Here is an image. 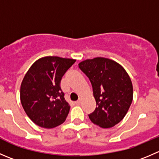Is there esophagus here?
Wrapping results in <instances>:
<instances>
[{"label":"esophagus","mask_w":159,"mask_h":159,"mask_svg":"<svg viewBox=\"0 0 159 159\" xmlns=\"http://www.w3.org/2000/svg\"><path fill=\"white\" fill-rule=\"evenodd\" d=\"M81 98H79L78 101L75 102V103H76V105H80V104H81Z\"/></svg>","instance_id":"34e87169"}]
</instances>
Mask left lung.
<instances>
[{
	"label": "left lung",
	"mask_w": 159,
	"mask_h": 159,
	"mask_svg": "<svg viewBox=\"0 0 159 159\" xmlns=\"http://www.w3.org/2000/svg\"><path fill=\"white\" fill-rule=\"evenodd\" d=\"M89 78L97 107L89 115L93 124L109 128L122 120L133 100V85L125 69L112 60L96 57L79 63Z\"/></svg>",
	"instance_id": "8db88e82"
}]
</instances>
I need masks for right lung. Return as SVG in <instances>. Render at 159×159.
Masks as SVG:
<instances>
[{
    "mask_svg": "<svg viewBox=\"0 0 159 159\" xmlns=\"http://www.w3.org/2000/svg\"><path fill=\"white\" fill-rule=\"evenodd\" d=\"M75 60L45 57L37 60L25 75L20 98L31 120L44 128H53L65 121L70 106L61 88L62 77Z\"/></svg>",
    "mask_w": 159,
    "mask_h": 159,
    "instance_id": "right-lung-1",
    "label": "right lung"
}]
</instances>
